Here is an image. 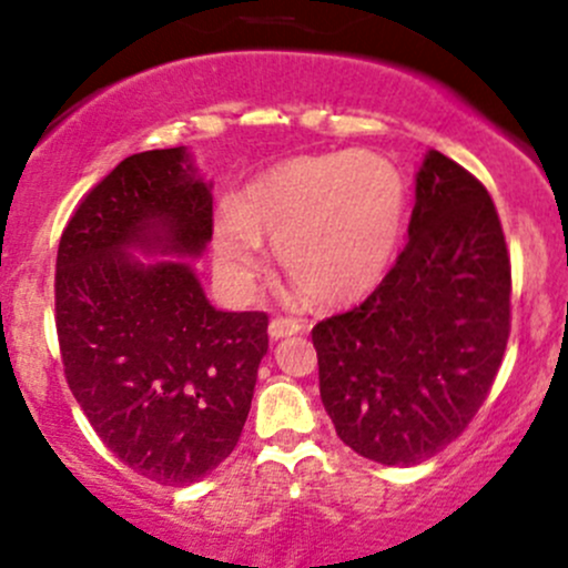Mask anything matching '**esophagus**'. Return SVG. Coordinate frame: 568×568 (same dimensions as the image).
Returning <instances> with one entry per match:
<instances>
[{"instance_id": "34e87169", "label": "esophagus", "mask_w": 568, "mask_h": 568, "mask_svg": "<svg viewBox=\"0 0 568 568\" xmlns=\"http://www.w3.org/2000/svg\"><path fill=\"white\" fill-rule=\"evenodd\" d=\"M304 323L302 321H294V317H274L270 323V336L272 339H283V336H291V334H298L304 332Z\"/></svg>"}]
</instances>
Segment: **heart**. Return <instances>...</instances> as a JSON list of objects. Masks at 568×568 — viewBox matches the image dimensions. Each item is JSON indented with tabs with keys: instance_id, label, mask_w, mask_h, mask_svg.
Wrapping results in <instances>:
<instances>
[{
	"instance_id": "heart-1",
	"label": "heart",
	"mask_w": 568,
	"mask_h": 568,
	"mask_svg": "<svg viewBox=\"0 0 568 568\" xmlns=\"http://www.w3.org/2000/svg\"><path fill=\"white\" fill-rule=\"evenodd\" d=\"M407 223V183L394 161L366 151L298 155L226 199L213 217L221 283L253 296L266 240L283 272L315 302L364 296L383 280Z\"/></svg>"
}]
</instances>
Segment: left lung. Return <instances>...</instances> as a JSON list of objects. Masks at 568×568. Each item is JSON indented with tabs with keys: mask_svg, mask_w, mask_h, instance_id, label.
<instances>
[{
	"mask_svg": "<svg viewBox=\"0 0 568 568\" xmlns=\"http://www.w3.org/2000/svg\"><path fill=\"white\" fill-rule=\"evenodd\" d=\"M509 255L488 191L428 151L409 242L351 313L313 328L321 398L358 456L413 466L469 426L509 336Z\"/></svg>",
	"mask_w": 568,
	"mask_h": 568,
	"instance_id": "8db88e82",
	"label": "left lung"
}]
</instances>
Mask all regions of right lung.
Segmentation results:
<instances>
[{"label":"right lung","instance_id":"obj_1","mask_svg":"<svg viewBox=\"0 0 568 568\" xmlns=\"http://www.w3.org/2000/svg\"><path fill=\"white\" fill-rule=\"evenodd\" d=\"M210 240L213 183L189 148H166L123 159L55 258L72 396L129 469L174 488L232 456L270 351L264 313H223L204 294L191 261Z\"/></svg>","mask_w":568,"mask_h":568}]
</instances>
